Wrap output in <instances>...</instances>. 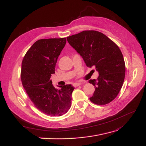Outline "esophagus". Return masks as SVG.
Returning a JSON list of instances; mask_svg holds the SVG:
<instances>
[{
	"label": "esophagus",
	"instance_id": "1",
	"mask_svg": "<svg viewBox=\"0 0 146 146\" xmlns=\"http://www.w3.org/2000/svg\"><path fill=\"white\" fill-rule=\"evenodd\" d=\"M81 83H74V84H73V86H74V87H78V86H81Z\"/></svg>",
	"mask_w": 146,
	"mask_h": 146
}]
</instances>
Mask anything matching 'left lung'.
I'll return each mask as SVG.
<instances>
[{
	"instance_id": "1",
	"label": "left lung",
	"mask_w": 146,
	"mask_h": 146,
	"mask_svg": "<svg viewBox=\"0 0 146 146\" xmlns=\"http://www.w3.org/2000/svg\"><path fill=\"white\" fill-rule=\"evenodd\" d=\"M69 44L83 58L87 67L96 68L99 76L90 79L95 90L90 100L105 105L118 95L125 78L123 54L109 37L97 31H84L67 37Z\"/></svg>"
}]
</instances>
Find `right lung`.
I'll list each match as a JSON object with an SVG mask.
<instances>
[{"label": "right lung", "mask_w": 146, "mask_h": 146, "mask_svg": "<svg viewBox=\"0 0 146 146\" xmlns=\"http://www.w3.org/2000/svg\"><path fill=\"white\" fill-rule=\"evenodd\" d=\"M66 41L65 37L38 40L22 63L21 81L28 96L37 109L50 116L66 113L72 105L73 86H60L58 90L50 79Z\"/></svg>", "instance_id": "obj_1"}]
</instances>
